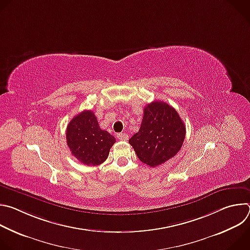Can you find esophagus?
Returning a JSON list of instances; mask_svg holds the SVG:
<instances>
[{"label": "esophagus", "instance_id": "1", "mask_svg": "<svg viewBox=\"0 0 250 250\" xmlns=\"http://www.w3.org/2000/svg\"><path fill=\"white\" fill-rule=\"evenodd\" d=\"M117 136H118V138L121 139V140H127V139H128V135H127L126 133H124V132L119 133Z\"/></svg>", "mask_w": 250, "mask_h": 250}]
</instances>
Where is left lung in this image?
I'll list each match as a JSON object with an SVG mask.
<instances>
[{
  "instance_id": "obj_1",
  "label": "left lung",
  "mask_w": 250,
  "mask_h": 250,
  "mask_svg": "<svg viewBox=\"0 0 250 250\" xmlns=\"http://www.w3.org/2000/svg\"><path fill=\"white\" fill-rule=\"evenodd\" d=\"M144 111L140 128L128 142L141 162L156 167L181 149L186 127L173 106L162 101L148 104Z\"/></svg>"
}]
</instances>
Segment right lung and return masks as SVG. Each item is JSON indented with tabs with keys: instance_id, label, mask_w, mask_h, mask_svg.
I'll list each match as a JSON object with an SVG mask.
<instances>
[{
	"instance_id": "obj_1",
	"label": "right lung",
	"mask_w": 250,
	"mask_h": 250,
	"mask_svg": "<svg viewBox=\"0 0 250 250\" xmlns=\"http://www.w3.org/2000/svg\"><path fill=\"white\" fill-rule=\"evenodd\" d=\"M66 140L72 155L88 166L102 164L116 142L115 136L101 129L92 111H83L71 120L66 129Z\"/></svg>"
}]
</instances>
